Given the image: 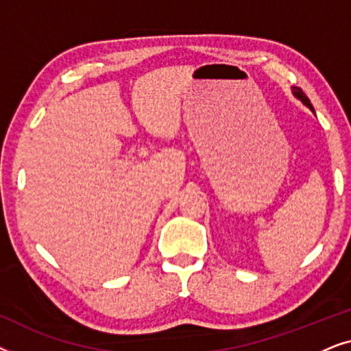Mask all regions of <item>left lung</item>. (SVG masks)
Listing matches in <instances>:
<instances>
[{"label": "left lung", "instance_id": "obj_1", "mask_svg": "<svg viewBox=\"0 0 351 351\" xmlns=\"http://www.w3.org/2000/svg\"><path fill=\"white\" fill-rule=\"evenodd\" d=\"M294 94L297 95V97H299V99L302 100V102H304V104L306 105V107H308V108L311 110V112H315V110H313V105L310 104V100H308V97H306V95H305L304 90H302L300 88H294Z\"/></svg>", "mask_w": 351, "mask_h": 351}]
</instances>
